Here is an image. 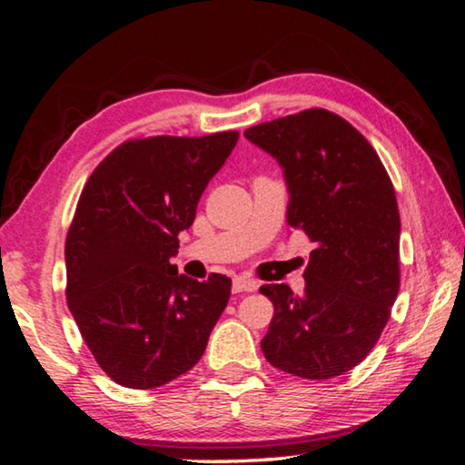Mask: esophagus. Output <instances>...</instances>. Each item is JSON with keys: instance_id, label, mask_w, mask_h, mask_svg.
<instances>
[{"instance_id": "esophagus-1", "label": "esophagus", "mask_w": 465, "mask_h": 465, "mask_svg": "<svg viewBox=\"0 0 465 465\" xmlns=\"http://www.w3.org/2000/svg\"><path fill=\"white\" fill-rule=\"evenodd\" d=\"M256 290H258L256 279H247V277H234L232 279V292H234V294H241V292H256Z\"/></svg>"}]
</instances>
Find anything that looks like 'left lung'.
Wrapping results in <instances>:
<instances>
[{
	"mask_svg": "<svg viewBox=\"0 0 465 465\" xmlns=\"http://www.w3.org/2000/svg\"><path fill=\"white\" fill-rule=\"evenodd\" d=\"M282 164L288 224L315 243L304 294L269 283L275 304L260 342L279 371L332 379L377 345L400 290V212L377 152L347 120L304 110L245 131Z\"/></svg>",
	"mask_w": 465,
	"mask_h": 465,
	"instance_id": "1",
	"label": "left lung"
}]
</instances>
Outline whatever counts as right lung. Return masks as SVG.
<instances>
[{"instance_id": "1", "label": "right lung", "mask_w": 465, "mask_h": 465, "mask_svg": "<svg viewBox=\"0 0 465 465\" xmlns=\"http://www.w3.org/2000/svg\"><path fill=\"white\" fill-rule=\"evenodd\" d=\"M239 133L131 139L82 190L65 239L67 304L107 377L152 390L190 371L231 298V279L177 272V234Z\"/></svg>"}]
</instances>
